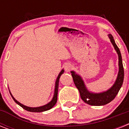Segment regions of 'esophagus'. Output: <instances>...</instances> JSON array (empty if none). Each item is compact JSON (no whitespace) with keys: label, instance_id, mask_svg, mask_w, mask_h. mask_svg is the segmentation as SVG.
<instances>
[{"label":"esophagus","instance_id":"esophagus-1","mask_svg":"<svg viewBox=\"0 0 129 129\" xmlns=\"http://www.w3.org/2000/svg\"><path fill=\"white\" fill-rule=\"evenodd\" d=\"M72 64H70V63H66V64L64 66V68H65V70H66V72H70V71L72 69Z\"/></svg>","mask_w":129,"mask_h":129}]
</instances>
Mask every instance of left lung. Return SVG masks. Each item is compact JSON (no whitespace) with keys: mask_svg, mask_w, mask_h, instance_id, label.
I'll return each instance as SVG.
<instances>
[{"mask_svg":"<svg viewBox=\"0 0 129 129\" xmlns=\"http://www.w3.org/2000/svg\"><path fill=\"white\" fill-rule=\"evenodd\" d=\"M108 37L110 39L111 43H112L113 46L114 47L115 50L118 53V66H119V71H118V76L116 78V80L114 83V84L112 86L111 88L107 90L106 92L99 93V94H94L88 92V90L86 89L84 82L81 78V77L78 75L75 74L74 72H71L73 80L75 85L78 89L80 94L81 98L84 102L88 104L92 105V106H102L108 104L112 100H114V98L119 92L120 88L123 83L124 80V68L122 65V57L121 53L119 50L117 45L114 42V38L111 34L108 35Z\"/></svg>","mask_w":129,"mask_h":129,"instance_id":"8db88e82","label":"left lung"}]
</instances>
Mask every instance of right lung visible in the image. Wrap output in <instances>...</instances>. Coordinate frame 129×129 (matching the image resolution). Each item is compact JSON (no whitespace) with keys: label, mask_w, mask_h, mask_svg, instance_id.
I'll list each match as a JSON object with an SVG mask.
<instances>
[{"label":"right lung","mask_w":129,"mask_h":129,"mask_svg":"<svg viewBox=\"0 0 129 129\" xmlns=\"http://www.w3.org/2000/svg\"><path fill=\"white\" fill-rule=\"evenodd\" d=\"M64 72V70H62L61 71V72L59 73V74L58 75V77L57 78L56 82H55V92L54 95H53V97L52 100L50 102H49L48 104H47L46 105H44L43 106H40V107H37V108H31V107H28V106H26L23 104H21L20 102H19L17 100H16L15 98H13V96H12V94H11L12 98H13V100L15 101L17 104H19V106H21L23 108H24L25 110H27V111H29V112H43V111H46V110H48L49 109L52 108L54 106V105L56 104L57 100V92H58V87H59V78L61 76L63 73Z\"/></svg>","instance_id":"add662e5"}]
</instances>
